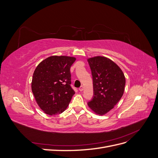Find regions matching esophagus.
<instances>
[{"mask_svg":"<svg viewBox=\"0 0 158 158\" xmlns=\"http://www.w3.org/2000/svg\"><path fill=\"white\" fill-rule=\"evenodd\" d=\"M84 85H81V86H80V88H79V90L80 91V92H82V91L84 90Z\"/></svg>","mask_w":158,"mask_h":158,"instance_id":"1","label":"esophagus"}]
</instances>
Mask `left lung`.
<instances>
[{
	"mask_svg": "<svg viewBox=\"0 0 158 158\" xmlns=\"http://www.w3.org/2000/svg\"><path fill=\"white\" fill-rule=\"evenodd\" d=\"M88 62L93 78L94 95L89 107L99 115L108 113L122 98L125 77L120 67L105 56L89 58Z\"/></svg>",
	"mask_w": 158,
	"mask_h": 158,
	"instance_id": "left-lung-1",
	"label": "left lung"
}]
</instances>
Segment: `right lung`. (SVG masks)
<instances>
[{
  "instance_id": "right-lung-1",
  "label": "right lung",
  "mask_w": 158,
  "mask_h": 158,
  "mask_svg": "<svg viewBox=\"0 0 158 158\" xmlns=\"http://www.w3.org/2000/svg\"><path fill=\"white\" fill-rule=\"evenodd\" d=\"M75 57L51 56L37 65L33 74L31 90L40 107L47 114L63 113L73 95L70 67Z\"/></svg>"
}]
</instances>
